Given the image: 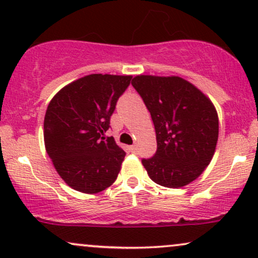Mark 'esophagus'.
<instances>
[{"label": "esophagus", "mask_w": 258, "mask_h": 258, "mask_svg": "<svg viewBox=\"0 0 258 258\" xmlns=\"http://www.w3.org/2000/svg\"><path fill=\"white\" fill-rule=\"evenodd\" d=\"M130 151H132L133 153H136V152H138V146H136V145L130 146Z\"/></svg>", "instance_id": "1"}]
</instances>
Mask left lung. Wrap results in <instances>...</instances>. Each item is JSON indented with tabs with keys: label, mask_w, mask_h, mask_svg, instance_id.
<instances>
[{
	"label": "left lung",
	"mask_w": 258,
	"mask_h": 258,
	"mask_svg": "<svg viewBox=\"0 0 258 258\" xmlns=\"http://www.w3.org/2000/svg\"><path fill=\"white\" fill-rule=\"evenodd\" d=\"M132 85L153 119L158 149L144 159L149 178L159 185L182 187L211 163L219 136L215 106L191 82L179 76L138 75Z\"/></svg>",
	"instance_id": "left-lung-1"
}]
</instances>
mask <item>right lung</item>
I'll list each match as a JSON object with an SVG mask.
<instances>
[{
    "instance_id": "right-lung-1",
    "label": "right lung",
    "mask_w": 258,
    "mask_h": 258,
    "mask_svg": "<svg viewBox=\"0 0 258 258\" xmlns=\"http://www.w3.org/2000/svg\"><path fill=\"white\" fill-rule=\"evenodd\" d=\"M132 75L91 74L53 95L44 118V144L57 173L76 191L97 194L118 176L125 152L105 139L110 117Z\"/></svg>"
}]
</instances>
